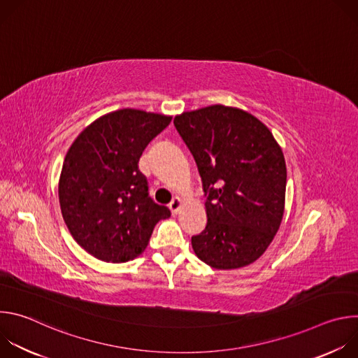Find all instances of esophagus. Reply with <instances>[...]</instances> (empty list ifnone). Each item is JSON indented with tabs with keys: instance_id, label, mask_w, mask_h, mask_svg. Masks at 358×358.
I'll use <instances>...</instances> for the list:
<instances>
[{
	"instance_id": "obj_1",
	"label": "esophagus",
	"mask_w": 358,
	"mask_h": 358,
	"mask_svg": "<svg viewBox=\"0 0 358 358\" xmlns=\"http://www.w3.org/2000/svg\"><path fill=\"white\" fill-rule=\"evenodd\" d=\"M181 203H182V202H181V199H180L178 196H176V198L169 203V208L171 210V213H173V214H177V213L180 211Z\"/></svg>"
}]
</instances>
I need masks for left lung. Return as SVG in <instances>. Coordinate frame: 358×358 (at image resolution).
<instances>
[{
  "label": "left lung",
  "mask_w": 358,
  "mask_h": 358,
  "mask_svg": "<svg viewBox=\"0 0 358 358\" xmlns=\"http://www.w3.org/2000/svg\"><path fill=\"white\" fill-rule=\"evenodd\" d=\"M174 126L195 160L207 198V227L191 238L195 255L215 269L255 262L283 217L282 148L261 120L222 105L185 112Z\"/></svg>",
  "instance_id": "obj_1"
}]
</instances>
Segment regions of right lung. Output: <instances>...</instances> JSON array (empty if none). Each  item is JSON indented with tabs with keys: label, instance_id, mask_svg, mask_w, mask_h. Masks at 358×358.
<instances>
[{
	"label": "right lung",
	"instance_id": "right-lung-1",
	"mask_svg": "<svg viewBox=\"0 0 358 358\" xmlns=\"http://www.w3.org/2000/svg\"><path fill=\"white\" fill-rule=\"evenodd\" d=\"M170 116L122 109L101 116L73 141L59 178V203L73 239L92 257L127 262L147 246L167 207L148 195L138 170L145 145Z\"/></svg>",
	"mask_w": 358,
	"mask_h": 358
}]
</instances>
